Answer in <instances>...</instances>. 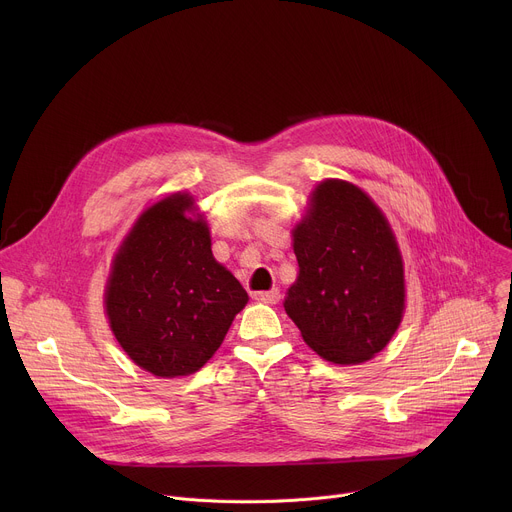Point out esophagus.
Instances as JSON below:
<instances>
[{
    "instance_id": "34e87169",
    "label": "esophagus",
    "mask_w": 512,
    "mask_h": 512,
    "mask_svg": "<svg viewBox=\"0 0 512 512\" xmlns=\"http://www.w3.org/2000/svg\"><path fill=\"white\" fill-rule=\"evenodd\" d=\"M253 298H255L257 302L277 304V302H279V298H281V294H279V289H277V287H271V289H267V291H255Z\"/></svg>"
}]
</instances>
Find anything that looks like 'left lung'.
I'll list each match as a JSON object with an SVG mask.
<instances>
[{"label": "left lung", "mask_w": 512, "mask_h": 512, "mask_svg": "<svg viewBox=\"0 0 512 512\" xmlns=\"http://www.w3.org/2000/svg\"><path fill=\"white\" fill-rule=\"evenodd\" d=\"M298 281L285 312L306 344L336 364H358L381 352L403 308V261L377 204L360 188L322 182L294 229Z\"/></svg>", "instance_id": "8db88e82"}]
</instances>
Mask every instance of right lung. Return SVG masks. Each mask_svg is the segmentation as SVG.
<instances>
[{
	"label": "right lung",
	"mask_w": 512,
	"mask_h": 512,
	"mask_svg": "<svg viewBox=\"0 0 512 512\" xmlns=\"http://www.w3.org/2000/svg\"><path fill=\"white\" fill-rule=\"evenodd\" d=\"M188 194L145 210L123 241L107 283V316L129 358L156 377L196 373L225 340L249 296L216 263Z\"/></svg>",
	"instance_id": "obj_1"
}]
</instances>
